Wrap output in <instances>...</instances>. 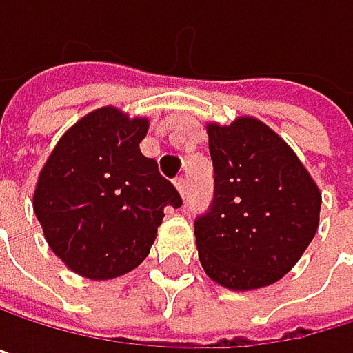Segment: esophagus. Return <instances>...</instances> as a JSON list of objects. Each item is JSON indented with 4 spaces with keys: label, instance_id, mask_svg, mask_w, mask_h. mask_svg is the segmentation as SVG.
I'll list each match as a JSON object with an SVG mask.
<instances>
[{
    "label": "esophagus",
    "instance_id": "34e87169",
    "mask_svg": "<svg viewBox=\"0 0 353 353\" xmlns=\"http://www.w3.org/2000/svg\"><path fill=\"white\" fill-rule=\"evenodd\" d=\"M173 184H175V188H178V192H180L182 196H186V178H184V175H180V178H175Z\"/></svg>",
    "mask_w": 353,
    "mask_h": 353
}]
</instances>
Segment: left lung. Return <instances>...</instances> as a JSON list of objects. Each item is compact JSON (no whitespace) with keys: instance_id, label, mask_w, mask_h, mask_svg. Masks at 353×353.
<instances>
[{"instance_id":"left-lung-1","label":"left lung","mask_w":353,"mask_h":353,"mask_svg":"<svg viewBox=\"0 0 353 353\" xmlns=\"http://www.w3.org/2000/svg\"><path fill=\"white\" fill-rule=\"evenodd\" d=\"M207 132L215 190L194 221L201 265L230 290L271 285L312 242L321 192L296 152L263 121L240 117Z\"/></svg>"}]
</instances>
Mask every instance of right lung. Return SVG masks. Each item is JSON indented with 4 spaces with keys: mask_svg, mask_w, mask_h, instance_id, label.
<instances>
[{
    "mask_svg": "<svg viewBox=\"0 0 353 353\" xmlns=\"http://www.w3.org/2000/svg\"><path fill=\"white\" fill-rule=\"evenodd\" d=\"M148 119L103 107L74 123L49 154L34 190V215L51 250L78 275L113 279L150 252L175 186L140 152Z\"/></svg>",
    "mask_w": 353,
    "mask_h": 353,
    "instance_id": "right-lung-1",
    "label": "right lung"
}]
</instances>
